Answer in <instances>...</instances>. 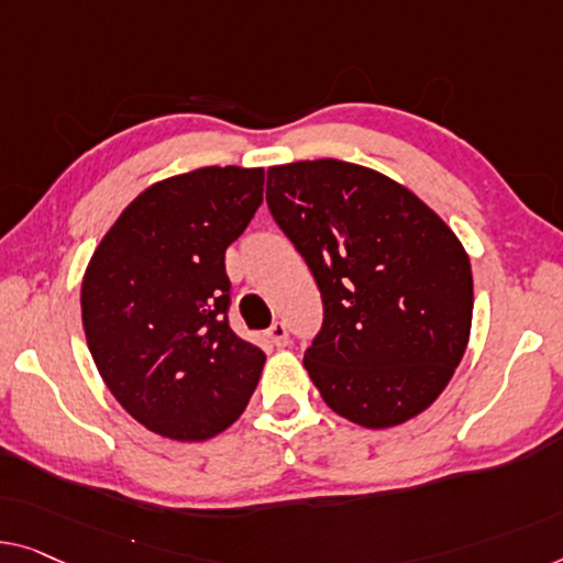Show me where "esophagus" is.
<instances>
[{"label":"esophagus","instance_id":"esophagus-1","mask_svg":"<svg viewBox=\"0 0 563 563\" xmlns=\"http://www.w3.org/2000/svg\"><path fill=\"white\" fill-rule=\"evenodd\" d=\"M265 335L273 346H288V325H285L283 321H275L271 329H267Z\"/></svg>","mask_w":563,"mask_h":563}]
</instances>
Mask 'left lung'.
<instances>
[{
  "instance_id": "1",
  "label": "left lung",
  "mask_w": 563,
  "mask_h": 563,
  "mask_svg": "<svg viewBox=\"0 0 563 563\" xmlns=\"http://www.w3.org/2000/svg\"><path fill=\"white\" fill-rule=\"evenodd\" d=\"M265 197L321 290L303 364L325 405L372 430L430 407L473 321V273L452 230L397 181L335 158L273 166Z\"/></svg>"
}]
</instances>
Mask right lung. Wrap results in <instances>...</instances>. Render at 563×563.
<instances>
[{
    "mask_svg": "<svg viewBox=\"0 0 563 563\" xmlns=\"http://www.w3.org/2000/svg\"><path fill=\"white\" fill-rule=\"evenodd\" d=\"M263 169L205 166L148 187L82 278V329L121 407L172 440H207L247 407L265 354L230 325L224 250L263 201Z\"/></svg>",
    "mask_w": 563,
    "mask_h": 563,
    "instance_id": "1",
    "label": "right lung"
}]
</instances>
